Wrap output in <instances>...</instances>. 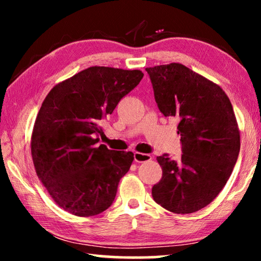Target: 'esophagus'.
I'll return each mask as SVG.
<instances>
[{
    "label": "esophagus",
    "instance_id": "esophagus-1",
    "mask_svg": "<svg viewBox=\"0 0 261 261\" xmlns=\"http://www.w3.org/2000/svg\"><path fill=\"white\" fill-rule=\"evenodd\" d=\"M152 159V156L149 154H145V153H139L136 152L135 153V161L138 163H143V162H147Z\"/></svg>",
    "mask_w": 261,
    "mask_h": 261
}]
</instances>
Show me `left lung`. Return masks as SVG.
I'll list each match as a JSON object with an SVG mask.
<instances>
[{"instance_id":"8db88e82","label":"left lung","mask_w":261,"mask_h":261,"mask_svg":"<svg viewBox=\"0 0 261 261\" xmlns=\"http://www.w3.org/2000/svg\"><path fill=\"white\" fill-rule=\"evenodd\" d=\"M165 116L177 117L182 141L178 160L158 156L160 182L153 199L167 211L189 214L211 204L230 177L241 148L237 120L218 84L180 63L146 68Z\"/></svg>"}]
</instances>
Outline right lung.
Instances as JSON below:
<instances>
[{"label": "right lung", "instance_id": "1", "mask_svg": "<svg viewBox=\"0 0 261 261\" xmlns=\"http://www.w3.org/2000/svg\"><path fill=\"white\" fill-rule=\"evenodd\" d=\"M140 70L91 67L61 82L35 118L31 154L35 173L57 205L88 218L113 204L134 153L108 149L99 141L100 123L138 85Z\"/></svg>", "mask_w": 261, "mask_h": 261}]
</instances>
